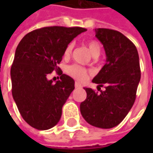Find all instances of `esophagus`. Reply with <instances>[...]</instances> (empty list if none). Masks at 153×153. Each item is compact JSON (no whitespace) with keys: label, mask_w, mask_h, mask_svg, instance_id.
<instances>
[{"label":"esophagus","mask_w":153,"mask_h":153,"mask_svg":"<svg viewBox=\"0 0 153 153\" xmlns=\"http://www.w3.org/2000/svg\"><path fill=\"white\" fill-rule=\"evenodd\" d=\"M75 88H81V84H80L79 82L76 81V82H75Z\"/></svg>","instance_id":"esophagus-1"}]
</instances>
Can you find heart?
I'll return each instance as SVG.
<instances>
[{
    "mask_svg": "<svg viewBox=\"0 0 153 153\" xmlns=\"http://www.w3.org/2000/svg\"><path fill=\"white\" fill-rule=\"evenodd\" d=\"M87 47L89 49L90 53L94 56H99V54L101 52V47H100V44L98 42H97L95 40H91L87 42ZM73 48H74L73 43H70L66 46V48H65V51H64L65 57H69L71 56ZM66 72L69 75L74 77L78 80H85L88 77V71L84 67L78 65H72L68 66L66 69Z\"/></svg>",
    "mask_w": 153,
    "mask_h": 153,
    "instance_id": "heart-1",
    "label": "heart"
}]
</instances>
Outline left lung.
<instances>
[{
	"label": "left lung",
	"mask_w": 153,
	"mask_h": 153,
	"mask_svg": "<svg viewBox=\"0 0 153 153\" xmlns=\"http://www.w3.org/2000/svg\"><path fill=\"white\" fill-rule=\"evenodd\" d=\"M96 37L104 45L106 64L93 79L100 93L85 88L87 98L80 104L85 120L97 128H111L119 125L132 108L141 79L139 56L135 44L121 33L96 29Z\"/></svg>",
	"instance_id": "obj_1"
}]
</instances>
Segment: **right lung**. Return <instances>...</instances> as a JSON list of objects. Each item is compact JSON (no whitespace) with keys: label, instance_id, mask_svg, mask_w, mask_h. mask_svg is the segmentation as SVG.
I'll return each mask as SVG.
<instances>
[{"label":"right lung","instance_id":"right-lung-1","mask_svg":"<svg viewBox=\"0 0 153 153\" xmlns=\"http://www.w3.org/2000/svg\"><path fill=\"white\" fill-rule=\"evenodd\" d=\"M82 27L48 26L28 33L16 47L10 69L12 96L27 124L47 130L57 124L62 107L74 89V80L57 66L66 46ZM53 71L60 75L56 83L46 76Z\"/></svg>","mask_w":153,"mask_h":153}]
</instances>
